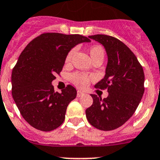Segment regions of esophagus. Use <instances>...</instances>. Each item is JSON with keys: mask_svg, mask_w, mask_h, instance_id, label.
<instances>
[{"mask_svg": "<svg viewBox=\"0 0 160 160\" xmlns=\"http://www.w3.org/2000/svg\"><path fill=\"white\" fill-rule=\"evenodd\" d=\"M84 95V93L83 92L80 91V90H78L77 91V97H83V96Z\"/></svg>", "mask_w": 160, "mask_h": 160, "instance_id": "1", "label": "esophagus"}]
</instances>
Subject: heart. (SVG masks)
Masks as SVG:
<instances>
[{"label": "heart", "mask_w": 160, "mask_h": 160, "mask_svg": "<svg viewBox=\"0 0 160 160\" xmlns=\"http://www.w3.org/2000/svg\"><path fill=\"white\" fill-rule=\"evenodd\" d=\"M75 51H76V49L73 48V49L70 50L68 53L67 54L66 58H65V63L67 64L70 63V62L72 61V56L75 54ZM89 54L92 61L97 60V59L103 61L104 57H105L104 48L100 45H94L90 47ZM92 79H93V76H90V75L86 74V73L79 72H75V73L72 74V76H71V81L75 85L80 88H86Z\"/></svg>", "instance_id": "b5f03b06"}]
</instances>
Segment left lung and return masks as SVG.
<instances>
[{"instance_id":"left-lung-1","label":"left lung","mask_w":160,"mask_h":160,"mask_svg":"<svg viewBox=\"0 0 160 160\" xmlns=\"http://www.w3.org/2000/svg\"><path fill=\"white\" fill-rule=\"evenodd\" d=\"M104 46L108 63L105 75L95 84L107 89L103 100L91 94L93 102L86 109V118L95 128L113 130L127 122L135 112L144 93V72L137 57L126 44L105 34L88 36Z\"/></svg>"}]
</instances>
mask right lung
I'll use <instances>...</instances> for the list:
<instances>
[{
	"label": "right lung",
	"instance_id": "right-lung-1",
	"mask_svg": "<svg viewBox=\"0 0 160 160\" xmlns=\"http://www.w3.org/2000/svg\"><path fill=\"white\" fill-rule=\"evenodd\" d=\"M90 39L80 34L43 33L23 50L12 72V95L23 118L34 128L51 131L62 125L76 97L68 84L59 93L51 84L72 47Z\"/></svg>",
	"mask_w": 160,
	"mask_h": 160
}]
</instances>
